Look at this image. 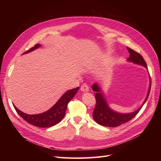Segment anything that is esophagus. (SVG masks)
Listing matches in <instances>:
<instances>
[{
  "label": "esophagus",
  "instance_id": "obj_1",
  "mask_svg": "<svg viewBox=\"0 0 161 161\" xmlns=\"http://www.w3.org/2000/svg\"><path fill=\"white\" fill-rule=\"evenodd\" d=\"M81 91L83 92H88L89 91V87L87 84L84 83L81 86Z\"/></svg>",
  "mask_w": 161,
  "mask_h": 161
}]
</instances>
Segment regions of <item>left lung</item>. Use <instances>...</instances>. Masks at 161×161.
Here are the masks:
<instances>
[{
	"mask_svg": "<svg viewBox=\"0 0 161 161\" xmlns=\"http://www.w3.org/2000/svg\"><path fill=\"white\" fill-rule=\"evenodd\" d=\"M126 48H127L130 53V57L127 59L129 61L143 66L146 67V69H147V66L146 61L140 53L135 52V51L130 49V47H127ZM151 86V81H150V86L147 95L143 104L139 109H138L136 111L132 113L120 114L114 112L109 108L106 103V100L103 97V92L101 91L100 87L98 86L97 83H94L92 86V89L94 91L97 92V93L95 95L96 106L94 109L93 114H92V117H93L94 120L100 125L105 126H110V127H116V126H119L122 124L127 123L137 115V114L140 112L143 104L146 102L150 92Z\"/></svg>",
	"mask_w": 161,
	"mask_h": 161,
	"instance_id": "8db88e82",
	"label": "left lung"
}]
</instances>
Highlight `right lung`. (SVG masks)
Returning a JSON list of instances; mask_svg holds the SVG:
<instances>
[{
    "label": "right lung",
    "instance_id": "add662e5",
    "mask_svg": "<svg viewBox=\"0 0 161 161\" xmlns=\"http://www.w3.org/2000/svg\"><path fill=\"white\" fill-rule=\"evenodd\" d=\"M39 47H40V44H37L29 50L23 53V54L29 53ZM78 89L79 87L66 91L52 108H50L47 112L40 114H26L20 111L19 109L15 107V106L14 105V107L17 113L29 124L41 128L50 127V126L58 123L63 119L65 115L68 104L76 94Z\"/></svg>",
    "mask_w": 161,
    "mask_h": 161
}]
</instances>
